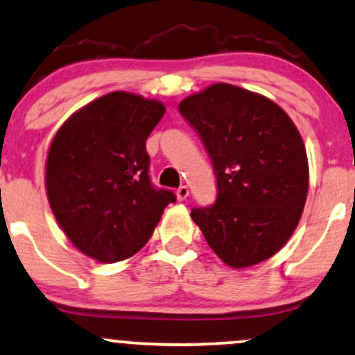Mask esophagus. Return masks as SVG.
Returning <instances> with one entry per match:
<instances>
[{
  "mask_svg": "<svg viewBox=\"0 0 355 355\" xmlns=\"http://www.w3.org/2000/svg\"><path fill=\"white\" fill-rule=\"evenodd\" d=\"M175 195H177V200H178V202H183V200L189 198V195H190L189 187H187V185L178 187L177 191H175Z\"/></svg>",
  "mask_w": 355,
  "mask_h": 355,
  "instance_id": "esophagus-1",
  "label": "esophagus"
}]
</instances>
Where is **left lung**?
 Returning <instances> with one entry per match:
<instances>
[{
	"instance_id": "left-lung-1",
	"label": "left lung",
	"mask_w": 355,
	"mask_h": 355,
	"mask_svg": "<svg viewBox=\"0 0 355 355\" xmlns=\"http://www.w3.org/2000/svg\"><path fill=\"white\" fill-rule=\"evenodd\" d=\"M178 110L213 162L218 195L191 220L228 266L248 268L288 243L304 210L309 166L300 130L268 97L218 83Z\"/></svg>"
}]
</instances>
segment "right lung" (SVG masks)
Masks as SVG:
<instances>
[{
	"label": "right lung",
	"instance_id": "obj_1",
	"mask_svg": "<svg viewBox=\"0 0 355 355\" xmlns=\"http://www.w3.org/2000/svg\"><path fill=\"white\" fill-rule=\"evenodd\" d=\"M165 114L159 101L110 92L72 114L46 160V191L55 220L80 253L101 263L130 258L173 203L155 189L145 142Z\"/></svg>",
	"mask_w": 355,
	"mask_h": 355
}]
</instances>
